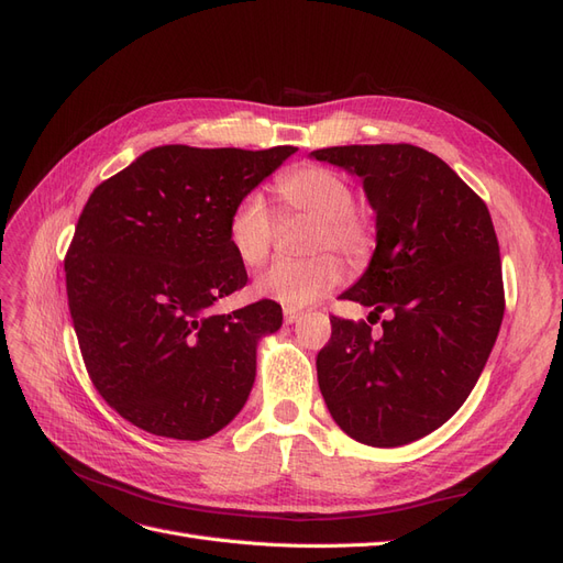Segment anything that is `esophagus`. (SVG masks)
I'll use <instances>...</instances> for the list:
<instances>
[{
	"label": "esophagus",
	"instance_id": "1",
	"mask_svg": "<svg viewBox=\"0 0 563 563\" xmlns=\"http://www.w3.org/2000/svg\"><path fill=\"white\" fill-rule=\"evenodd\" d=\"M298 319H300V312H298V310H291V308L284 310V321H286V323H296Z\"/></svg>",
	"mask_w": 563,
	"mask_h": 563
}]
</instances>
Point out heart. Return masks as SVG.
<instances>
[{"instance_id":"heart-1","label":"heart","mask_w":563,"mask_h":563,"mask_svg":"<svg viewBox=\"0 0 563 563\" xmlns=\"http://www.w3.org/2000/svg\"><path fill=\"white\" fill-rule=\"evenodd\" d=\"M277 197L286 213L314 218L308 261H282L272 265L255 282V294L277 300L286 308H310L343 282V265H364L373 253V230L368 220L354 209V190L347 178L321 164H300L288 168L275 183ZM275 216L261 192H246L236 199L228 216V244L244 267H261L275 244Z\"/></svg>"}]
</instances>
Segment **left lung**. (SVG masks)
<instances>
[{"instance_id": "left-lung-1", "label": "left lung", "mask_w": 563, "mask_h": 563, "mask_svg": "<svg viewBox=\"0 0 563 563\" xmlns=\"http://www.w3.org/2000/svg\"><path fill=\"white\" fill-rule=\"evenodd\" d=\"M312 157L364 180L376 253L343 300L383 319L331 317L317 378L340 430L391 449L441 428L479 380L505 314L500 246L484 199L432 152L340 145Z\"/></svg>"}]
</instances>
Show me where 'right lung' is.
<instances>
[{
  "label": "right lung",
  "instance_id": "obj_1",
  "mask_svg": "<svg viewBox=\"0 0 563 563\" xmlns=\"http://www.w3.org/2000/svg\"><path fill=\"white\" fill-rule=\"evenodd\" d=\"M294 152L162 145L91 192L65 253L67 308L93 387L135 428L199 441L242 411L282 308L213 310L249 282L225 225Z\"/></svg>",
  "mask_w": 563,
  "mask_h": 563
}]
</instances>
